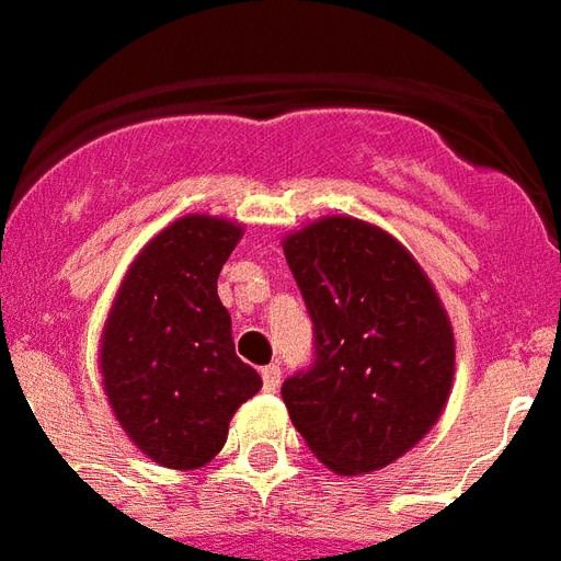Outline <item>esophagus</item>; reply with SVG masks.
Segmentation results:
<instances>
[{
  "instance_id": "obj_1",
  "label": "esophagus",
  "mask_w": 561,
  "mask_h": 561,
  "mask_svg": "<svg viewBox=\"0 0 561 561\" xmlns=\"http://www.w3.org/2000/svg\"><path fill=\"white\" fill-rule=\"evenodd\" d=\"M277 385H280V365L263 367V388L266 391H277Z\"/></svg>"
}]
</instances>
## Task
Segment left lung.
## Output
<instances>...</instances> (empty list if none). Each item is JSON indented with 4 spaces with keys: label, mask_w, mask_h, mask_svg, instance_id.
<instances>
[{
    "label": "left lung",
    "mask_w": 561,
    "mask_h": 561,
    "mask_svg": "<svg viewBox=\"0 0 561 561\" xmlns=\"http://www.w3.org/2000/svg\"><path fill=\"white\" fill-rule=\"evenodd\" d=\"M316 358L280 388L309 451L335 474L402 458L443 414L455 333L432 280L388 231L324 217L284 240Z\"/></svg>",
    "instance_id": "8db88e82"
}]
</instances>
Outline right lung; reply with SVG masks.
<instances>
[{"mask_svg": "<svg viewBox=\"0 0 561 561\" xmlns=\"http://www.w3.org/2000/svg\"><path fill=\"white\" fill-rule=\"evenodd\" d=\"M243 226L187 214L141 249L101 335L103 391L121 428L168 469L214 460L228 423L260 391L234 353L217 277Z\"/></svg>", "mask_w": 561, "mask_h": 561, "instance_id": "right-lung-1", "label": "right lung"}]
</instances>
